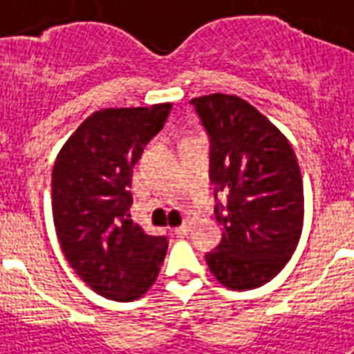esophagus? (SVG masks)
<instances>
[{"label":"esophagus","instance_id":"34e87169","mask_svg":"<svg viewBox=\"0 0 354 354\" xmlns=\"http://www.w3.org/2000/svg\"><path fill=\"white\" fill-rule=\"evenodd\" d=\"M187 232H189V224H187V222H183L182 226H178L176 230H174V235L185 236V235H187Z\"/></svg>","mask_w":354,"mask_h":354}]
</instances>
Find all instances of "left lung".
I'll return each instance as SVG.
<instances>
[{
	"label": "left lung",
	"mask_w": 354,
	"mask_h": 354,
	"mask_svg": "<svg viewBox=\"0 0 354 354\" xmlns=\"http://www.w3.org/2000/svg\"><path fill=\"white\" fill-rule=\"evenodd\" d=\"M211 139V182L227 194L216 204L222 242L205 255L216 281L252 290L290 261L303 230L301 171L288 139L257 108L236 95L191 99Z\"/></svg>",
	"instance_id": "8db88e82"
}]
</instances>
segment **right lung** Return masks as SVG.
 <instances>
[{
  "instance_id": "1",
  "label": "right lung",
  "mask_w": 354,
  "mask_h": 354,
  "mask_svg": "<svg viewBox=\"0 0 354 354\" xmlns=\"http://www.w3.org/2000/svg\"><path fill=\"white\" fill-rule=\"evenodd\" d=\"M171 102L104 108L86 118L53 167V221L64 255L99 296L133 301L154 285L167 253L130 218L132 169L165 124Z\"/></svg>"
}]
</instances>
